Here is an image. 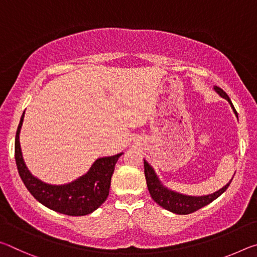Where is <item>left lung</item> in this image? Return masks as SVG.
<instances>
[{
    "mask_svg": "<svg viewBox=\"0 0 257 257\" xmlns=\"http://www.w3.org/2000/svg\"><path fill=\"white\" fill-rule=\"evenodd\" d=\"M214 89L221 97L227 99V101L230 103V105H231L234 114L237 115V111L234 110V107L232 105L231 101H230L227 93L223 92V89H221L220 87H216V86L214 87ZM144 172L146 177L147 188H149L151 197L153 198L154 202L158 203L160 206H162L163 208H165V210L170 211L172 213H176V214H190V213L196 212L197 210H199V208L206 206L207 204L212 203L214 199L219 197L220 195H222L224 191L228 189L230 182L232 180V179L230 180L229 184H227L221 189L215 191V193L205 195V196L196 197V196H187V195L176 193V191H172L170 189H168L167 187H164L162 184H161L159 178L156 177L153 168H152L145 160H144Z\"/></svg>",
    "mask_w": 257,
    "mask_h": 257,
    "instance_id": "1",
    "label": "left lung"
}]
</instances>
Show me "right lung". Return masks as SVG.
<instances>
[{
    "instance_id": "1",
    "label": "right lung",
    "mask_w": 257,
    "mask_h": 257,
    "mask_svg": "<svg viewBox=\"0 0 257 257\" xmlns=\"http://www.w3.org/2000/svg\"><path fill=\"white\" fill-rule=\"evenodd\" d=\"M24 116L25 112L16 134L15 158L19 176L29 193L44 206L71 216L87 215L101 206L108 196L114 165L123 153L97 159L85 176L70 184L61 186L45 184L35 178L24 162L19 142Z\"/></svg>"
}]
</instances>
